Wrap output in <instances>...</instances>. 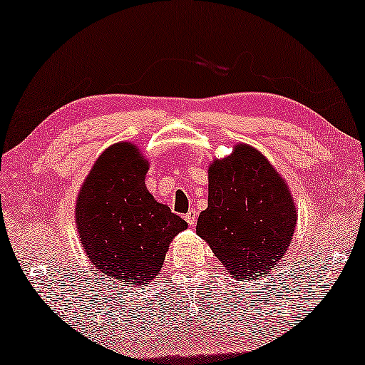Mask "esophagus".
I'll return each instance as SVG.
<instances>
[{
    "instance_id": "1",
    "label": "esophagus",
    "mask_w": 365,
    "mask_h": 365,
    "mask_svg": "<svg viewBox=\"0 0 365 365\" xmlns=\"http://www.w3.org/2000/svg\"><path fill=\"white\" fill-rule=\"evenodd\" d=\"M185 220L190 225V227H195L197 220V212L195 209H190L187 214H185Z\"/></svg>"
}]
</instances>
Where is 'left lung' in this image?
Wrapping results in <instances>:
<instances>
[{"label": "left lung", "instance_id": "obj_1", "mask_svg": "<svg viewBox=\"0 0 365 365\" xmlns=\"http://www.w3.org/2000/svg\"><path fill=\"white\" fill-rule=\"evenodd\" d=\"M297 223L286 182L260 151L237 145L209 168V204L196 233L240 281L277 268Z\"/></svg>", "mask_w": 365, "mask_h": 365}]
</instances>
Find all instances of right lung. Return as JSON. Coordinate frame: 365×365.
I'll return each mask as SVG.
<instances>
[{"instance_id": "right-lung-1", "label": "right lung", "mask_w": 365, "mask_h": 365, "mask_svg": "<svg viewBox=\"0 0 365 365\" xmlns=\"http://www.w3.org/2000/svg\"><path fill=\"white\" fill-rule=\"evenodd\" d=\"M148 163L132 143L105 150L76 202L83 246L97 271L138 286L160 273L174 236L188 227L145 187Z\"/></svg>"}]
</instances>
